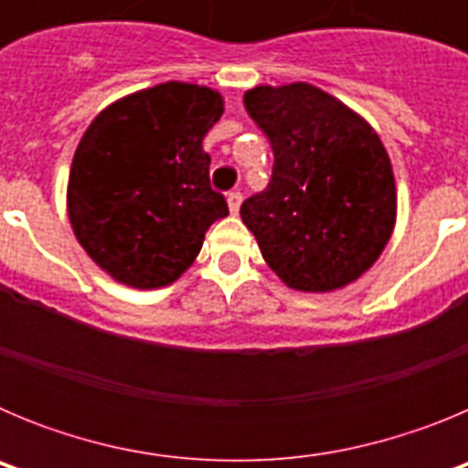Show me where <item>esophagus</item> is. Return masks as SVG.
<instances>
[{
  "instance_id": "1",
  "label": "esophagus",
  "mask_w": 468,
  "mask_h": 468,
  "mask_svg": "<svg viewBox=\"0 0 468 468\" xmlns=\"http://www.w3.org/2000/svg\"><path fill=\"white\" fill-rule=\"evenodd\" d=\"M241 201H243V194L241 192H229V194H227V204H229L231 213H239V208H241Z\"/></svg>"
}]
</instances>
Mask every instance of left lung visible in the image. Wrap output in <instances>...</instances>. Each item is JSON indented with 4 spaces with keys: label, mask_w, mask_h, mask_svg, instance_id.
Returning <instances> with one entry per match:
<instances>
[{
    "label": "left lung",
    "mask_w": 468,
    "mask_h": 468,
    "mask_svg": "<svg viewBox=\"0 0 468 468\" xmlns=\"http://www.w3.org/2000/svg\"><path fill=\"white\" fill-rule=\"evenodd\" d=\"M243 105L270 138L267 189L241 204L262 258L295 291L356 281L396 222L391 161L370 123L312 84L255 86Z\"/></svg>",
    "instance_id": "obj_1"
}]
</instances>
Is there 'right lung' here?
<instances>
[{
	"instance_id": "1",
	"label": "right lung",
	"mask_w": 468,
	"mask_h": 468,
	"mask_svg": "<svg viewBox=\"0 0 468 468\" xmlns=\"http://www.w3.org/2000/svg\"><path fill=\"white\" fill-rule=\"evenodd\" d=\"M222 110L218 90L166 81L112 102L86 128L69 171V222L119 283H173L229 215L201 147Z\"/></svg>"
}]
</instances>
